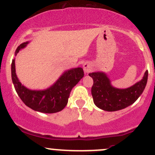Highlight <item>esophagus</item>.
<instances>
[{"label":"esophagus","instance_id":"obj_1","mask_svg":"<svg viewBox=\"0 0 155 155\" xmlns=\"http://www.w3.org/2000/svg\"><path fill=\"white\" fill-rule=\"evenodd\" d=\"M83 70L85 73H90L92 70V66L88 63H85L83 64Z\"/></svg>","mask_w":155,"mask_h":155}]
</instances>
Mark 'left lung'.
<instances>
[{"mask_svg": "<svg viewBox=\"0 0 155 155\" xmlns=\"http://www.w3.org/2000/svg\"><path fill=\"white\" fill-rule=\"evenodd\" d=\"M89 76L94 80L91 94L95 105L103 110L114 112L129 107L138 99L147 84L148 70L141 81L125 89L112 86L109 79L102 72L91 73Z\"/></svg>", "mask_w": 155, "mask_h": 155, "instance_id": "8db88e82", "label": "left lung"}]
</instances>
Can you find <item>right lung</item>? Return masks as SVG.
I'll use <instances>...</instances> for the list:
<instances>
[{
	"instance_id": "obj_1",
	"label": "right lung",
	"mask_w": 155,
	"mask_h": 155,
	"mask_svg": "<svg viewBox=\"0 0 155 155\" xmlns=\"http://www.w3.org/2000/svg\"><path fill=\"white\" fill-rule=\"evenodd\" d=\"M28 42L23 43L17 48L15 54L25 48ZM12 80L17 94L27 107L44 113H54L61 111L67 106L73 87L84 76L82 68L71 69L64 72L57 82L43 91L29 90L18 81L15 74V59L11 64Z\"/></svg>"
}]
</instances>
